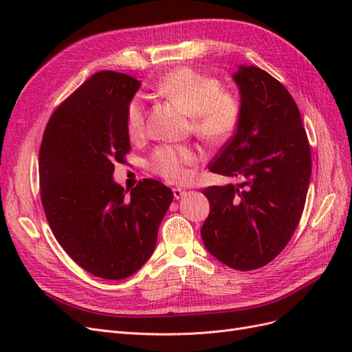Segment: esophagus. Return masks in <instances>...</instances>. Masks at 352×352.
Listing matches in <instances>:
<instances>
[{
	"label": "esophagus",
	"instance_id": "1",
	"mask_svg": "<svg viewBox=\"0 0 352 352\" xmlns=\"http://www.w3.org/2000/svg\"><path fill=\"white\" fill-rule=\"evenodd\" d=\"M186 195V190L182 188H175L173 189V197L175 199H182Z\"/></svg>",
	"mask_w": 352,
	"mask_h": 352
}]
</instances>
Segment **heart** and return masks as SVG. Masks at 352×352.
Returning a JSON list of instances; mask_svg holds the SVG:
<instances>
[{
  "mask_svg": "<svg viewBox=\"0 0 352 352\" xmlns=\"http://www.w3.org/2000/svg\"><path fill=\"white\" fill-rule=\"evenodd\" d=\"M155 89L194 117V131L204 141L221 142L235 131L239 120V102L232 94L221 91L219 80L189 67H180L167 73ZM126 127L132 138L144 133L145 101L142 97H135L127 105ZM195 163L197 154L188 146H160L151 157L154 172L168 182L188 179V167Z\"/></svg>",
  "mask_w": 352,
  "mask_h": 352,
  "instance_id": "1",
  "label": "heart"
}]
</instances>
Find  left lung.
Returning <instances> with one entry per match:
<instances>
[{
	"instance_id": "8db88e82",
	"label": "left lung",
	"mask_w": 352,
	"mask_h": 352,
	"mask_svg": "<svg viewBox=\"0 0 352 352\" xmlns=\"http://www.w3.org/2000/svg\"><path fill=\"white\" fill-rule=\"evenodd\" d=\"M235 133L212 160V173L242 184L202 190L210 214L201 228L207 251L230 269L263 267L300 223L311 177V151L300 110L283 85L255 66H238Z\"/></svg>"
}]
</instances>
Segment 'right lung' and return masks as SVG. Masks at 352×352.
Returning a JSON list of instances; mask_svg holds the SVG:
<instances>
[{
  "instance_id": "add662e5",
  "label": "right lung",
  "mask_w": 352,
  "mask_h": 352,
  "mask_svg": "<svg viewBox=\"0 0 352 352\" xmlns=\"http://www.w3.org/2000/svg\"><path fill=\"white\" fill-rule=\"evenodd\" d=\"M141 80L98 72L51 116L39 150L41 201L69 257L101 279L120 280L151 257L173 192L144 179L127 194L114 163L129 153L127 105Z\"/></svg>"
}]
</instances>
